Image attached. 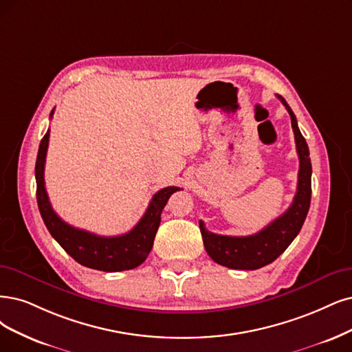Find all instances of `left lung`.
<instances>
[{
	"instance_id": "left-lung-1",
	"label": "left lung",
	"mask_w": 352,
	"mask_h": 352,
	"mask_svg": "<svg viewBox=\"0 0 352 352\" xmlns=\"http://www.w3.org/2000/svg\"><path fill=\"white\" fill-rule=\"evenodd\" d=\"M289 111L294 132L296 149L300 161L297 179V191L292 206L274 222L250 236L216 235L204 228L200 220V232L207 254L214 263L233 270H258L268 265L289 248V245L300 232L307 216L311 197V164L307 143L297 126L296 116L281 96H277Z\"/></svg>"
}]
</instances>
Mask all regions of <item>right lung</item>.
I'll list each match as a JSON object with an SVG mask.
<instances>
[{
	"mask_svg": "<svg viewBox=\"0 0 352 352\" xmlns=\"http://www.w3.org/2000/svg\"><path fill=\"white\" fill-rule=\"evenodd\" d=\"M54 110L50 111V119ZM49 145V130L38 146L36 160V197L43 222L50 235L67 251L78 264L84 267L116 272L139 267L148 258L156 232L161 223V213L171 197V194L181 190L179 187H166L160 190L148 206V209L138 225L120 236H98L82 229L68 225L54 212L45 188V162Z\"/></svg>",
	"mask_w": 352,
	"mask_h": 352,
	"instance_id": "add662e5",
	"label": "right lung"
}]
</instances>
